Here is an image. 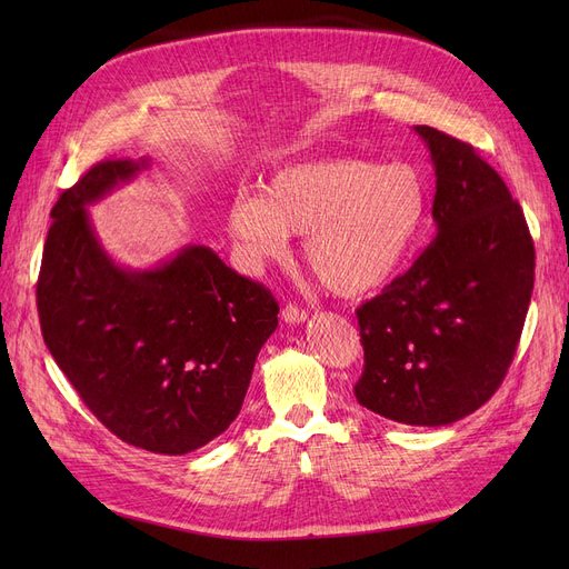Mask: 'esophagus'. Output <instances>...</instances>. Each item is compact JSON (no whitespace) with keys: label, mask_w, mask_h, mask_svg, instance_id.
I'll list each match as a JSON object with an SVG mask.
<instances>
[{"label":"esophagus","mask_w":569,"mask_h":569,"mask_svg":"<svg viewBox=\"0 0 569 569\" xmlns=\"http://www.w3.org/2000/svg\"><path fill=\"white\" fill-rule=\"evenodd\" d=\"M307 318H309V311L302 309V307H297V305H286L283 311H281V320L288 322V325H300Z\"/></svg>","instance_id":"obj_1"}]
</instances>
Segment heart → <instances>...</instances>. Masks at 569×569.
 <instances>
[{
  "mask_svg": "<svg viewBox=\"0 0 569 569\" xmlns=\"http://www.w3.org/2000/svg\"><path fill=\"white\" fill-rule=\"evenodd\" d=\"M427 212V182L412 166L322 159L274 170L262 193H239L226 223L249 262L281 258L288 234H307L320 286L357 297L395 277Z\"/></svg>",
  "mask_w": 569,
  "mask_h": 569,
  "instance_id": "b5f03b06",
  "label": "heart"
}]
</instances>
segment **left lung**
<instances>
[{"label":"left lung","instance_id":"1","mask_svg":"<svg viewBox=\"0 0 569 569\" xmlns=\"http://www.w3.org/2000/svg\"><path fill=\"white\" fill-rule=\"evenodd\" d=\"M436 168L438 234L406 274L357 309L360 406L412 427L452 425L485 406L526 322L535 247L521 204L475 147L415 127Z\"/></svg>","mask_w":569,"mask_h":569}]
</instances>
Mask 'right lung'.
<instances>
[{
  "mask_svg": "<svg viewBox=\"0 0 569 569\" xmlns=\"http://www.w3.org/2000/svg\"><path fill=\"white\" fill-rule=\"evenodd\" d=\"M147 166L99 161L59 196L37 307L57 367L108 431L147 452L187 455L239 415L279 305L207 247L144 272L106 256L84 207Z\"/></svg>",
  "mask_w": 569,
  "mask_h": 569,
  "instance_id": "1",
  "label": "right lung"
}]
</instances>
